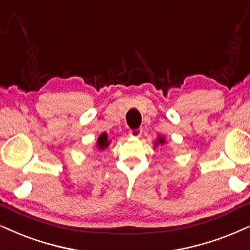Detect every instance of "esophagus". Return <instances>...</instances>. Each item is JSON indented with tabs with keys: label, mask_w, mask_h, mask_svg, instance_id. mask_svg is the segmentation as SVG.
Wrapping results in <instances>:
<instances>
[{
	"label": "esophagus",
	"mask_w": 250,
	"mask_h": 250,
	"mask_svg": "<svg viewBox=\"0 0 250 250\" xmlns=\"http://www.w3.org/2000/svg\"><path fill=\"white\" fill-rule=\"evenodd\" d=\"M128 133H129V135L133 138H139V137H141V134H142V128L131 129Z\"/></svg>",
	"instance_id": "1"
}]
</instances>
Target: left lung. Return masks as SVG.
<instances>
[{
  "mask_svg": "<svg viewBox=\"0 0 250 250\" xmlns=\"http://www.w3.org/2000/svg\"><path fill=\"white\" fill-rule=\"evenodd\" d=\"M165 144V138L164 137H161V135H160V137H157V139H156V142H155V146H156V147H157V146L158 145H164Z\"/></svg>",
  "mask_w": 250,
  "mask_h": 250,
  "instance_id": "1",
  "label": "left lung"
}]
</instances>
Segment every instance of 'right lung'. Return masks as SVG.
<instances>
[{"instance_id": "right-lung-1", "label": "right lung", "mask_w": 250, "mask_h": 250, "mask_svg": "<svg viewBox=\"0 0 250 250\" xmlns=\"http://www.w3.org/2000/svg\"><path fill=\"white\" fill-rule=\"evenodd\" d=\"M109 144H110V140L108 139V134H106V133H102V134L99 137V139H97L96 147L99 150H104L105 148H108Z\"/></svg>"}]
</instances>
